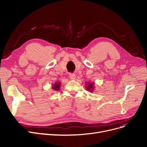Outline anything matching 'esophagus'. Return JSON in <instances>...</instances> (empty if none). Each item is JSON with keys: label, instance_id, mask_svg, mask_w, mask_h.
Returning a JSON list of instances; mask_svg holds the SVG:
<instances>
[{"label": "esophagus", "instance_id": "obj_1", "mask_svg": "<svg viewBox=\"0 0 147 147\" xmlns=\"http://www.w3.org/2000/svg\"><path fill=\"white\" fill-rule=\"evenodd\" d=\"M69 78H70L71 79H73V80L75 79V78H76V76H75L74 74H71V73H70V74H69Z\"/></svg>", "mask_w": 147, "mask_h": 147}]
</instances>
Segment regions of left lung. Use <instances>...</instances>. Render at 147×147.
Returning <instances> with one entry per match:
<instances>
[{
    "instance_id": "1",
    "label": "left lung",
    "mask_w": 147,
    "mask_h": 147,
    "mask_svg": "<svg viewBox=\"0 0 147 147\" xmlns=\"http://www.w3.org/2000/svg\"><path fill=\"white\" fill-rule=\"evenodd\" d=\"M86 89H87V90H89L90 91V92H93V91L94 90V89H95V83L94 82H92V83H90L89 82H87L86 83Z\"/></svg>"
}]
</instances>
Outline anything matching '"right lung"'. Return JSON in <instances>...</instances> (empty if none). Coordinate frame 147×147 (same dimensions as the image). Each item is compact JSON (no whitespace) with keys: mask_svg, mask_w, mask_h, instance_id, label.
<instances>
[{"mask_svg":"<svg viewBox=\"0 0 147 147\" xmlns=\"http://www.w3.org/2000/svg\"><path fill=\"white\" fill-rule=\"evenodd\" d=\"M60 85H61V82H56L55 84H53L52 85V89L56 91H58L60 89Z\"/></svg>","mask_w":147,"mask_h":147,"instance_id":"add662e5","label":"right lung"}]
</instances>
